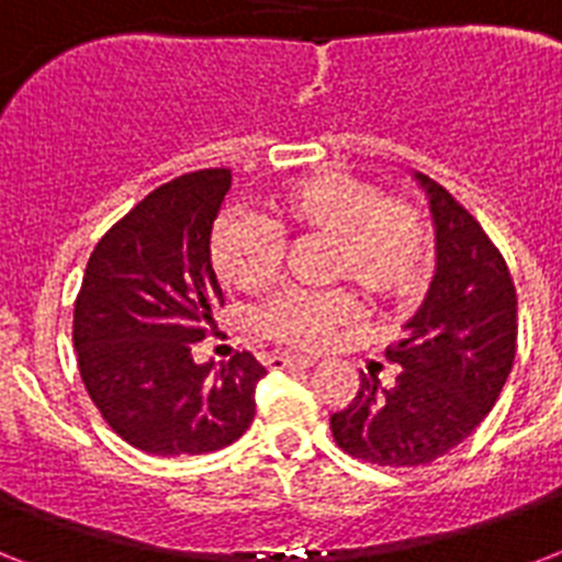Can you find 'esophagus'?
Masks as SVG:
<instances>
[{
    "label": "esophagus",
    "instance_id": "obj_1",
    "mask_svg": "<svg viewBox=\"0 0 562 562\" xmlns=\"http://www.w3.org/2000/svg\"><path fill=\"white\" fill-rule=\"evenodd\" d=\"M271 370H289V368H315V359H297V356H271L265 361Z\"/></svg>",
    "mask_w": 562,
    "mask_h": 562
}]
</instances>
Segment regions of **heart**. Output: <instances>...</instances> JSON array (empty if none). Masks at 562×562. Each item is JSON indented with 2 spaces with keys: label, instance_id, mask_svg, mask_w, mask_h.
Here are the masks:
<instances>
[{
  "label": "heart",
  "instance_id": "obj_1",
  "mask_svg": "<svg viewBox=\"0 0 562 562\" xmlns=\"http://www.w3.org/2000/svg\"><path fill=\"white\" fill-rule=\"evenodd\" d=\"M333 241L329 280L350 282L373 306H402L423 294L431 277L426 218L402 201H384L368 180L324 171L294 180L268 201L259 218L227 215L210 241V262L224 289L254 291L273 280L282 238ZM347 294H282L256 315V329L273 341L312 350L352 321Z\"/></svg>",
  "mask_w": 562,
  "mask_h": 562
}]
</instances>
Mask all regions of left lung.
Listing matches in <instances>:
<instances>
[{
  "instance_id": "left-lung-1",
  "label": "left lung",
  "mask_w": 562,
  "mask_h": 562,
  "mask_svg": "<svg viewBox=\"0 0 562 562\" xmlns=\"http://www.w3.org/2000/svg\"><path fill=\"white\" fill-rule=\"evenodd\" d=\"M435 221L437 271L426 300L387 350L384 387L364 375L329 417L344 452L379 467H419L475 431L496 405L516 356V289L481 224L426 175H414Z\"/></svg>"
}]
</instances>
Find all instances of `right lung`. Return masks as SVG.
<instances>
[{
	"instance_id": "obj_1",
	"label": "right lung",
	"mask_w": 562,
	"mask_h": 562,
	"mask_svg": "<svg viewBox=\"0 0 562 562\" xmlns=\"http://www.w3.org/2000/svg\"><path fill=\"white\" fill-rule=\"evenodd\" d=\"M229 180V169H203L154 189L95 245L75 300L83 387L108 426L148 454L215 452L254 423L268 370L250 352L218 368L192 356L224 303L210 233Z\"/></svg>"
}]
</instances>
